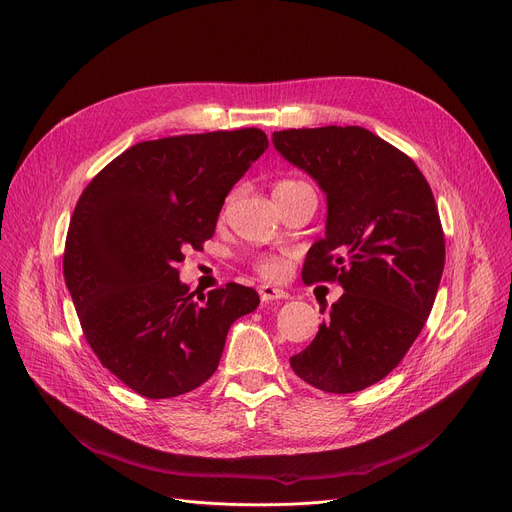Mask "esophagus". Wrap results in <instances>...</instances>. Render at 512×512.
<instances>
[{"mask_svg": "<svg viewBox=\"0 0 512 512\" xmlns=\"http://www.w3.org/2000/svg\"><path fill=\"white\" fill-rule=\"evenodd\" d=\"M259 297L261 301H276V299H286L288 293H284L282 288H276L272 284H263L259 286Z\"/></svg>", "mask_w": 512, "mask_h": 512, "instance_id": "1", "label": "esophagus"}]
</instances>
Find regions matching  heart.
Masks as SVG:
<instances>
[{"mask_svg": "<svg viewBox=\"0 0 512 512\" xmlns=\"http://www.w3.org/2000/svg\"><path fill=\"white\" fill-rule=\"evenodd\" d=\"M301 184H303V182L282 180V182H278V184H276V188H274V190H280V188H293V186H301ZM255 268H257V272H259L261 276H265V278H276V276H280V274H282V263H280L278 259H272V257H261V259H257Z\"/></svg>", "mask_w": 512, "mask_h": 512, "instance_id": "b5f03b06", "label": "heart"}]
</instances>
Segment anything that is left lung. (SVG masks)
Returning <instances> with one entry per match:
<instances>
[{
	"label": "left lung",
	"mask_w": 512,
	"mask_h": 512,
	"mask_svg": "<svg viewBox=\"0 0 512 512\" xmlns=\"http://www.w3.org/2000/svg\"><path fill=\"white\" fill-rule=\"evenodd\" d=\"M272 142L326 194V234L303 278L345 291L291 368L326 393L362 391L404 360L431 314L446 261L433 192L410 157L364 127L284 129Z\"/></svg>",
	"instance_id": "left-lung-1"
}]
</instances>
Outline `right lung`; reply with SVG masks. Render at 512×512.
Here are the masks:
<instances>
[{"instance_id":"add662e5","label":"right lung","mask_w":512,"mask_h":512,"mask_svg":"<svg viewBox=\"0 0 512 512\" xmlns=\"http://www.w3.org/2000/svg\"><path fill=\"white\" fill-rule=\"evenodd\" d=\"M265 148L255 127L140 142L79 196L64 244L66 286L102 366L148 399L201 387L230 326L259 305L236 282L194 298L177 263L213 236L228 192Z\"/></svg>"}]
</instances>
